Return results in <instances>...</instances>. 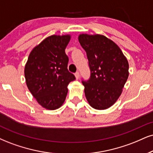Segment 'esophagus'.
I'll use <instances>...</instances> for the list:
<instances>
[{
  "label": "esophagus",
  "instance_id": "obj_1",
  "mask_svg": "<svg viewBox=\"0 0 153 153\" xmlns=\"http://www.w3.org/2000/svg\"><path fill=\"white\" fill-rule=\"evenodd\" d=\"M75 76H76V79L79 78V71H76V72L75 73Z\"/></svg>",
  "mask_w": 153,
  "mask_h": 153
}]
</instances>
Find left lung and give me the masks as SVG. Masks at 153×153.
<instances>
[{"label": "left lung", "mask_w": 153, "mask_h": 153, "mask_svg": "<svg viewBox=\"0 0 153 153\" xmlns=\"http://www.w3.org/2000/svg\"><path fill=\"white\" fill-rule=\"evenodd\" d=\"M79 41L91 72L87 81L82 80L86 99L94 108H108L119 98L128 79V60L119 47L103 35L82 34Z\"/></svg>", "instance_id": "obj_1"}]
</instances>
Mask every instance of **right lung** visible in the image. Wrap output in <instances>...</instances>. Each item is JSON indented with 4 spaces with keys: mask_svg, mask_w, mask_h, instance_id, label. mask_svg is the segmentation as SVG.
Masks as SVG:
<instances>
[{
    "mask_svg": "<svg viewBox=\"0 0 153 153\" xmlns=\"http://www.w3.org/2000/svg\"><path fill=\"white\" fill-rule=\"evenodd\" d=\"M70 35H52L31 51L25 67L27 86L39 104L55 110L65 102L69 82L75 80L68 71L65 49Z\"/></svg>",
    "mask_w": 153,
    "mask_h": 153,
    "instance_id": "right-lung-1",
    "label": "right lung"
}]
</instances>
